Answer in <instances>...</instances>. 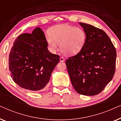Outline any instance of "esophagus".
I'll use <instances>...</instances> for the list:
<instances>
[{
  "mask_svg": "<svg viewBox=\"0 0 121 121\" xmlns=\"http://www.w3.org/2000/svg\"><path fill=\"white\" fill-rule=\"evenodd\" d=\"M59 60H60V62H63L64 61V58L63 57H60V58H59Z\"/></svg>",
  "mask_w": 121,
  "mask_h": 121,
  "instance_id": "1",
  "label": "esophagus"
}]
</instances>
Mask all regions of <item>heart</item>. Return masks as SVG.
<instances>
[{
    "label": "heart",
    "mask_w": 121,
    "mask_h": 121,
    "mask_svg": "<svg viewBox=\"0 0 121 121\" xmlns=\"http://www.w3.org/2000/svg\"><path fill=\"white\" fill-rule=\"evenodd\" d=\"M49 34L46 36V41L50 50L55 52L57 44H59L61 51L67 55L80 52L86 40V34L83 30L66 24L53 26L49 30Z\"/></svg>",
    "instance_id": "b5f03b06"
}]
</instances>
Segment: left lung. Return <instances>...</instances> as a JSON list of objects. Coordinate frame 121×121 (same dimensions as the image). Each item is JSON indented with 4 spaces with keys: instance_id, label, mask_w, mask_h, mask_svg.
Masks as SVG:
<instances>
[{
    "instance_id": "1",
    "label": "left lung",
    "mask_w": 121,
    "mask_h": 121,
    "mask_svg": "<svg viewBox=\"0 0 121 121\" xmlns=\"http://www.w3.org/2000/svg\"><path fill=\"white\" fill-rule=\"evenodd\" d=\"M86 34L84 46L65 61L70 81L78 93L99 94L113 78L116 51L107 35L95 26L79 22Z\"/></svg>"
}]
</instances>
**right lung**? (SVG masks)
<instances>
[{
  "label": "right lung",
  "instance_id": "add662e5",
  "mask_svg": "<svg viewBox=\"0 0 121 121\" xmlns=\"http://www.w3.org/2000/svg\"><path fill=\"white\" fill-rule=\"evenodd\" d=\"M44 32L36 27L31 34L16 38L9 54V68L14 82L22 88L36 91L43 89L59 61L47 48Z\"/></svg>",
  "mask_w": 121,
  "mask_h": 121
}]
</instances>
